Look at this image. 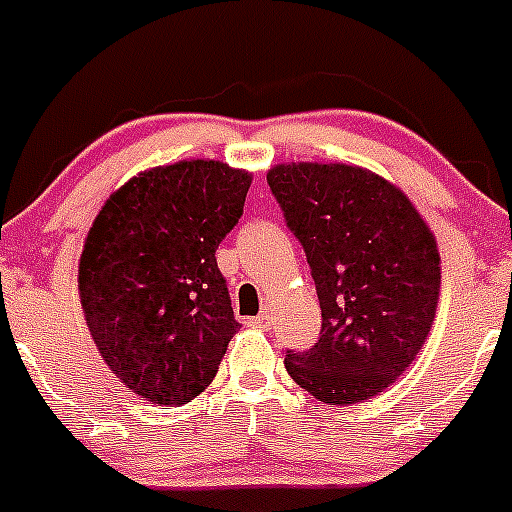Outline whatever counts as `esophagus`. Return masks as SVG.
I'll return each instance as SVG.
<instances>
[{
  "label": "esophagus",
  "mask_w": 512,
  "mask_h": 512,
  "mask_svg": "<svg viewBox=\"0 0 512 512\" xmlns=\"http://www.w3.org/2000/svg\"><path fill=\"white\" fill-rule=\"evenodd\" d=\"M251 325L261 327V330H271V325H274V317H271L269 312H264V314H259V317H253Z\"/></svg>",
  "instance_id": "34e87169"
}]
</instances>
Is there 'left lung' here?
Here are the masks:
<instances>
[{
	"mask_svg": "<svg viewBox=\"0 0 512 512\" xmlns=\"http://www.w3.org/2000/svg\"><path fill=\"white\" fill-rule=\"evenodd\" d=\"M299 238L320 297V340L284 365L332 406L378 396L414 363L437 314V238L403 190L340 162H289L266 172Z\"/></svg>",
	"mask_w": 512,
	"mask_h": 512,
	"instance_id": "obj_1",
	"label": "left lung"
}]
</instances>
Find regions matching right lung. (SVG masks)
<instances>
[{
  "mask_svg": "<svg viewBox=\"0 0 512 512\" xmlns=\"http://www.w3.org/2000/svg\"><path fill=\"white\" fill-rule=\"evenodd\" d=\"M251 172L182 159L139 172L98 210L78 292L98 353L144 401L182 406L210 386L238 332L215 261Z\"/></svg>",
  "mask_w": 512,
  "mask_h": 512,
  "instance_id": "right-lung-1",
  "label": "right lung"
}]
</instances>
